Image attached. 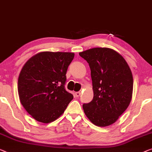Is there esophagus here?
Instances as JSON below:
<instances>
[{"label":"esophagus","instance_id":"obj_1","mask_svg":"<svg viewBox=\"0 0 152 152\" xmlns=\"http://www.w3.org/2000/svg\"><path fill=\"white\" fill-rule=\"evenodd\" d=\"M75 96H76V97H79V96H80L81 92H76L75 93Z\"/></svg>","mask_w":152,"mask_h":152}]
</instances>
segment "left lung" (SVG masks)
Returning a JSON list of instances; mask_svg holds the SVG:
<instances>
[{
    "label": "left lung",
    "mask_w": 152,
    "mask_h": 152,
    "mask_svg": "<svg viewBox=\"0 0 152 152\" xmlns=\"http://www.w3.org/2000/svg\"><path fill=\"white\" fill-rule=\"evenodd\" d=\"M89 64L93 99L83 105L84 113L94 125L109 126L129 106L132 97L133 76L121 55L110 48H93L80 52Z\"/></svg>",
    "instance_id": "left-lung-1"
}]
</instances>
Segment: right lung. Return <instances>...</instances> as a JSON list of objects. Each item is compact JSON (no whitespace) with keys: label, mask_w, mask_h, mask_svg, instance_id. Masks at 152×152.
I'll list each match as a JSON object with an SVG mask.
<instances>
[{"label":"right lung","mask_w":152,"mask_h":152,"mask_svg":"<svg viewBox=\"0 0 152 152\" xmlns=\"http://www.w3.org/2000/svg\"><path fill=\"white\" fill-rule=\"evenodd\" d=\"M74 56V53L43 51L24 64L18 80V91L21 104L34 119L44 124L54 121L73 99L64 84Z\"/></svg>","instance_id":"obj_1"}]
</instances>
